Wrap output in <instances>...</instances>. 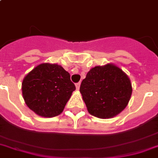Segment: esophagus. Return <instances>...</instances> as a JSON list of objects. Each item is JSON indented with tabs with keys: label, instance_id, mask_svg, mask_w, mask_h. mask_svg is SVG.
<instances>
[{
	"label": "esophagus",
	"instance_id": "34e87169",
	"mask_svg": "<svg viewBox=\"0 0 158 158\" xmlns=\"http://www.w3.org/2000/svg\"><path fill=\"white\" fill-rule=\"evenodd\" d=\"M75 86H76L77 90H79V87H80V82H79V83H77V84H75Z\"/></svg>",
	"mask_w": 158,
	"mask_h": 158
}]
</instances>
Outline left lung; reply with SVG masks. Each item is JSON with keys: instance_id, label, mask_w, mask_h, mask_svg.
I'll list each match as a JSON object with an SVG mask.
<instances>
[{"instance_id": "left-lung-1", "label": "left lung", "mask_w": 158, "mask_h": 158, "mask_svg": "<svg viewBox=\"0 0 158 158\" xmlns=\"http://www.w3.org/2000/svg\"><path fill=\"white\" fill-rule=\"evenodd\" d=\"M132 90L128 77L113 64L91 69L79 89L89 113L100 118H113L121 113Z\"/></svg>"}]
</instances>
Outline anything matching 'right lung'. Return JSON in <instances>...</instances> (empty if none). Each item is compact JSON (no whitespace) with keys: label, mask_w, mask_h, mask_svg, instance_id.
<instances>
[{"label":"right lung","mask_w":158,"mask_h":158,"mask_svg":"<svg viewBox=\"0 0 158 158\" xmlns=\"http://www.w3.org/2000/svg\"><path fill=\"white\" fill-rule=\"evenodd\" d=\"M75 89L69 74L58 64L36 66L22 82L26 105L36 114L45 118L61 114Z\"/></svg>","instance_id":"right-lung-1"}]
</instances>
